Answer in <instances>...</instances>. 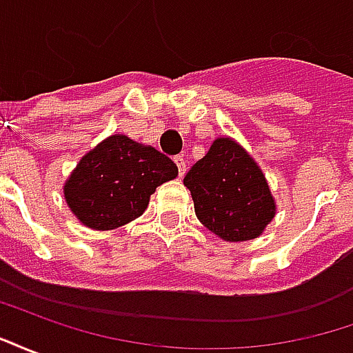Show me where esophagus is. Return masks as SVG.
I'll list each match as a JSON object with an SVG mask.
<instances>
[{
	"mask_svg": "<svg viewBox=\"0 0 353 353\" xmlns=\"http://www.w3.org/2000/svg\"><path fill=\"white\" fill-rule=\"evenodd\" d=\"M174 162L177 164V170H179V176H185V172H187V162H185L183 154H177L174 157Z\"/></svg>",
	"mask_w": 353,
	"mask_h": 353,
	"instance_id": "34e87169",
	"label": "esophagus"
}]
</instances>
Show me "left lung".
<instances>
[{"label": "left lung", "instance_id": "left-lung-1", "mask_svg": "<svg viewBox=\"0 0 353 353\" xmlns=\"http://www.w3.org/2000/svg\"><path fill=\"white\" fill-rule=\"evenodd\" d=\"M199 221L227 242L261 236L276 215L270 187L257 162L230 138H217L183 179Z\"/></svg>", "mask_w": 353, "mask_h": 353}]
</instances>
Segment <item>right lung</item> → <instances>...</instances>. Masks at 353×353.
<instances>
[{
  "label": "right lung",
  "mask_w": 353,
  "mask_h": 353,
  "mask_svg": "<svg viewBox=\"0 0 353 353\" xmlns=\"http://www.w3.org/2000/svg\"><path fill=\"white\" fill-rule=\"evenodd\" d=\"M176 176L177 166L166 154L115 134L81 159L64 196L85 227L111 230L143 214L154 189Z\"/></svg>",
  "instance_id": "add662e5"
}]
</instances>
